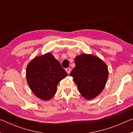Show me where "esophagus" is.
Returning <instances> with one entry per match:
<instances>
[{"label":"esophagus","instance_id":"obj_1","mask_svg":"<svg viewBox=\"0 0 133 133\" xmlns=\"http://www.w3.org/2000/svg\"><path fill=\"white\" fill-rule=\"evenodd\" d=\"M66 72L67 73V74H69L70 73V71H71V69H70V68H67V69H66Z\"/></svg>","mask_w":133,"mask_h":133}]
</instances>
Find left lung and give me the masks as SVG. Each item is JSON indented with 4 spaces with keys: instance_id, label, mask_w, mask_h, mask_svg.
Wrapping results in <instances>:
<instances>
[{
    "instance_id": "1",
    "label": "left lung",
    "mask_w": 133,
    "mask_h": 133,
    "mask_svg": "<svg viewBox=\"0 0 133 133\" xmlns=\"http://www.w3.org/2000/svg\"><path fill=\"white\" fill-rule=\"evenodd\" d=\"M75 62L76 66L70 75L73 77L78 91L87 100L95 98L107 83V66L99 57L87 54L76 56Z\"/></svg>"
}]
</instances>
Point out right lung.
Here are the masks:
<instances>
[{"mask_svg":"<svg viewBox=\"0 0 133 133\" xmlns=\"http://www.w3.org/2000/svg\"><path fill=\"white\" fill-rule=\"evenodd\" d=\"M26 80L36 96L47 101L55 95L58 83L67 74L51 53L37 56L26 68Z\"/></svg>","mask_w":133,"mask_h":133,"instance_id":"obj_1","label":"right lung"}]
</instances>
